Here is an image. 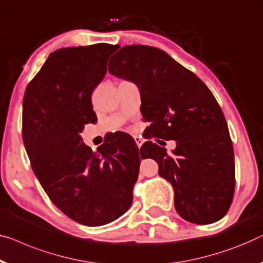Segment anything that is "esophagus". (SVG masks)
I'll return each mask as SVG.
<instances>
[{
	"instance_id": "1",
	"label": "esophagus",
	"mask_w": 263,
	"mask_h": 263,
	"mask_svg": "<svg viewBox=\"0 0 263 263\" xmlns=\"http://www.w3.org/2000/svg\"><path fill=\"white\" fill-rule=\"evenodd\" d=\"M134 140H135V142H136V144H138L139 148H140L141 146H142V143H143V140H142V139L139 138V136H135Z\"/></svg>"
}]
</instances>
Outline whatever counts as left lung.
Masks as SVG:
<instances>
[{
    "instance_id": "1",
    "label": "left lung",
    "mask_w": 263,
    "mask_h": 263,
    "mask_svg": "<svg viewBox=\"0 0 263 263\" xmlns=\"http://www.w3.org/2000/svg\"><path fill=\"white\" fill-rule=\"evenodd\" d=\"M109 72L135 83L148 135L177 143L172 154L147 141L143 158L154 159L174 190V206L187 222L210 224L229 210L235 191L234 148L222 109L209 87L162 49L130 45L109 60Z\"/></svg>"
}]
</instances>
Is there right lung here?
Returning a JSON list of instances; mask_svg holds the SVG:
<instances>
[{"label": "right lung", "mask_w": 263, "mask_h": 263, "mask_svg": "<svg viewBox=\"0 0 263 263\" xmlns=\"http://www.w3.org/2000/svg\"><path fill=\"white\" fill-rule=\"evenodd\" d=\"M117 45L57 49L26 87L22 139L30 165L52 203L71 219L100 227L133 203L139 148L128 136L92 152L81 133L97 116L91 103Z\"/></svg>", "instance_id": "add662e5"}]
</instances>
